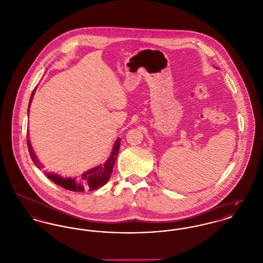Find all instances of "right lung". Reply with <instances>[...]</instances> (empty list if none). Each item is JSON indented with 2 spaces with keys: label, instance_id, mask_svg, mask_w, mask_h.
Here are the masks:
<instances>
[{
  "label": "right lung",
  "instance_id": "obj_1",
  "mask_svg": "<svg viewBox=\"0 0 263 263\" xmlns=\"http://www.w3.org/2000/svg\"><path fill=\"white\" fill-rule=\"evenodd\" d=\"M35 90L32 93L31 97V101L30 104L32 102V99L34 97ZM30 106V105H29ZM28 148H29V153L32 160L34 161L35 166L41 168L42 164L40 162V160L36 158V156L33 151V147L31 145L30 140L28 139ZM120 145H121V139L119 138L116 140V143L114 144L112 151L110 153L109 158L106 159V161L104 162L103 164H100L97 167H93L91 170H88V172L84 173L81 175L80 178H70V177H63L61 175H54L51 173H46V175L48 176V178H50L52 181H53L55 184L69 190L71 192H85V191H96L102 186H104L105 183L108 181L110 175L112 174V168L115 165V162L118 158V154L120 151Z\"/></svg>",
  "mask_w": 263,
  "mask_h": 263
}]
</instances>
